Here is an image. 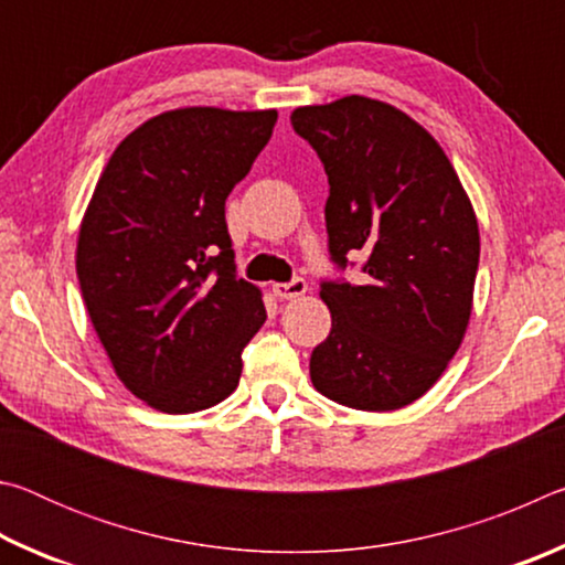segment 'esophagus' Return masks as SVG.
<instances>
[{"label": "esophagus", "instance_id": "obj_1", "mask_svg": "<svg viewBox=\"0 0 565 565\" xmlns=\"http://www.w3.org/2000/svg\"><path fill=\"white\" fill-rule=\"evenodd\" d=\"M274 294L279 296L281 301L299 299V296L306 294V281L303 279H294L289 284H274Z\"/></svg>", "mask_w": 565, "mask_h": 565}]
</instances>
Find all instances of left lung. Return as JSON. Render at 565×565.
I'll use <instances>...</instances> for the list:
<instances>
[{
    "label": "left lung",
    "instance_id": "1",
    "mask_svg": "<svg viewBox=\"0 0 565 565\" xmlns=\"http://www.w3.org/2000/svg\"><path fill=\"white\" fill-rule=\"evenodd\" d=\"M291 124L329 177L331 259L366 256L363 284H321L331 333L311 353V384L356 411H396L431 388L473 309L481 236L441 145L386 102L296 107Z\"/></svg>",
    "mask_w": 565,
    "mask_h": 565
}]
</instances>
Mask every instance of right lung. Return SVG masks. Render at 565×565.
Instances as JSON below:
<instances>
[{
  "instance_id": "1",
  "label": "right lung",
  "mask_w": 565,
  "mask_h": 565,
  "mask_svg": "<svg viewBox=\"0 0 565 565\" xmlns=\"http://www.w3.org/2000/svg\"><path fill=\"white\" fill-rule=\"evenodd\" d=\"M276 109L181 107L114 149L76 242V276L114 374L164 414L222 404L266 321L236 279L224 204L271 139Z\"/></svg>"
}]
</instances>
